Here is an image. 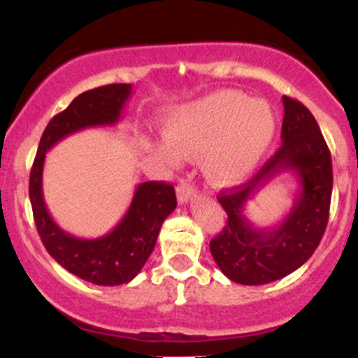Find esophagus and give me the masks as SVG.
Here are the masks:
<instances>
[{
    "label": "esophagus",
    "mask_w": 358,
    "mask_h": 358,
    "mask_svg": "<svg viewBox=\"0 0 358 358\" xmlns=\"http://www.w3.org/2000/svg\"><path fill=\"white\" fill-rule=\"evenodd\" d=\"M195 196V188L192 187L187 180H182L176 187V199H178L180 203H188Z\"/></svg>",
    "instance_id": "obj_1"
}]
</instances>
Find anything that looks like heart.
I'll return each instance as SVG.
<instances>
[{
  "label": "heart",
  "mask_w": 358,
  "mask_h": 358,
  "mask_svg": "<svg viewBox=\"0 0 358 358\" xmlns=\"http://www.w3.org/2000/svg\"><path fill=\"white\" fill-rule=\"evenodd\" d=\"M276 117L266 101L222 89L176 109L166 121L163 153L170 158L203 155L202 170L215 188L244 182L269 150Z\"/></svg>",
  "instance_id": "heart-1"
}]
</instances>
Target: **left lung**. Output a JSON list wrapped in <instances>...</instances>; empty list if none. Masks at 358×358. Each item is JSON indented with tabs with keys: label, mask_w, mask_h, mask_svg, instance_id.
<instances>
[{
	"label": "left lung",
	"mask_w": 358,
	"mask_h": 358,
	"mask_svg": "<svg viewBox=\"0 0 358 358\" xmlns=\"http://www.w3.org/2000/svg\"><path fill=\"white\" fill-rule=\"evenodd\" d=\"M281 141L276 155L248 183L219 195L227 224L210 242L222 273L239 285L259 286L301 268L322 241L330 212L331 156L313 114L301 102L282 96ZM281 173L297 175L294 207L278 226L256 228L243 215L245 203Z\"/></svg>",
	"instance_id": "8db88e82"
}]
</instances>
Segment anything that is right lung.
<instances>
[{
    "label": "right lung",
    "instance_id": "obj_1",
    "mask_svg": "<svg viewBox=\"0 0 358 358\" xmlns=\"http://www.w3.org/2000/svg\"><path fill=\"white\" fill-rule=\"evenodd\" d=\"M131 92V84H110L77 96L45 127L30 173V202L45 249L62 268L97 286H119L138 276L153 252L163 222L175 210V188L165 182L139 183L113 231L96 239H80L65 232L48 213L43 200L45 156L73 133L117 124Z\"/></svg>",
    "mask_w": 358,
    "mask_h": 358
}]
</instances>
